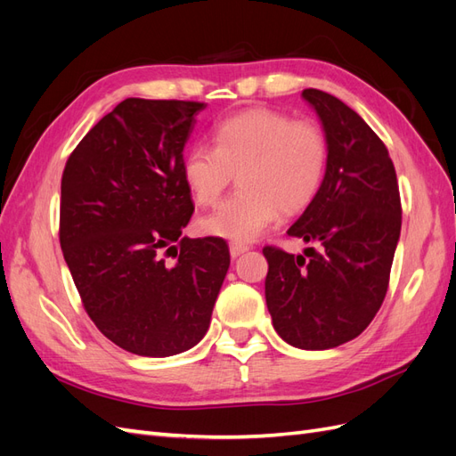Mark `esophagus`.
Returning a JSON list of instances; mask_svg holds the SVG:
<instances>
[{
  "label": "esophagus",
  "instance_id": "1",
  "mask_svg": "<svg viewBox=\"0 0 456 456\" xmlns=\"http://www.w3.org/2000/svg\"><path fill=\"white\" fill-rule=\"evenodd\" d=\"M247 249H249V245H245L241 241H230V255L236 258L240 255H243Z\"/></svg>",
  "mask_w": 456,
  "mask_h": 456
}]
</instances>
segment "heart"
I'll use <instances>...</instances> for the list:
<instances>
[{
    "label": "heart",
    "mask_w": 456,
    "mask_h": 456,
    "mask_svg": "<svg viewBox=\"0 0 456 456\" xmlns=\"http://www.w3.org/2000/svg\"><path fill=\"white\" fill-rule=\"evenodd\" d=\"M329 161L325 133L314 121L293 119L278 110L249 108L223 119L215 146L198 144L183 163L191 198L216 205L238 173L240 190L200 220L211 236L251 241L275 218L291 216L314 201Z\"/></svg>",
    "instance_id": "obj_1"
}]
</instances>
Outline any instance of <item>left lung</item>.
<instances>
[{"instance_id":"8db88e82","label":"left lung","mask_w":456,"mask_h":456,"mask_svg":"<svg viewBox=\"0 0 456 456\" xmlns=\"http://www.w3.org/2000/svg\"><path fill=\"white\" fill-rule=\"evenodd\" d=\"M329 144L323 184L291 238L305 255L266 245V305L278 335L302 350H327L362 335L388 291L402 232V200L388 148L337 96L305 89Z\"/></svg>"}]
</instances>
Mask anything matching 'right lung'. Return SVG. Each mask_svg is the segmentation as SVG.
I'll use <instances>...</instances> for the list:
<instances>
[{
  "label": "right lung",
  "mask_w": 456,
  "mask_h": 456,
  "mask_svg": "<svg viewBox=\"0 0 456 456\" xmlns=\"http://www.w3.org/2000/svg\"><path fill=\"white\" fill-rule=\"evenodd\" d=\"M205 102L126 99L81 139L61 183L59 240L87 315L136 355L203 338L230 266L223 238H181L194 213L184 144ZM176 242L177 265L162 255Z\"/></svg>",
  "instance_id": "right-lung-1"
}]
</instances>
